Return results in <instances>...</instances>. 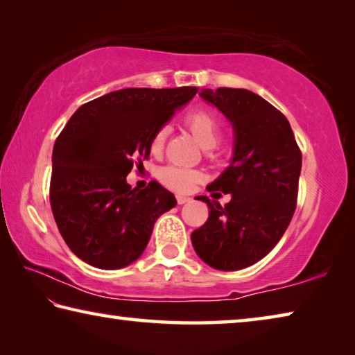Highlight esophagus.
<instances>
[{
	"mask_svg": "<svg viewBox=\"0 0 355 355\" xmlns=\"http://www.w3.org/2000/svg\"><path fill=\"white\" fill-rule=\"evenodd\" d=\"M189 200H191V197H188V196H183V194H178L177 196L178 205H184V203H188Z\"/></svg>",
	"mask_w": 355,
	"mask_h": 355,
	"instance_id": "1",
	"label": "esophagus"
}]
</instances>
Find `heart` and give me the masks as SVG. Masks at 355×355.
Segmentation results:
<instances>
[{"instance_id": "1", "label": "heart", "mask_w": 355, "mask_h": 355, "mask_svg": "<svg viewBox=\"0 0 355 355\" xmlns=\"http://www.w3.org/2000/svg\"><path fill=\"white\" fill-rule=\"evenodd\" d=\"M184 125L189 128V131L200 144L203 148H213L216 144L219 142L220 137V123L219 119L214 114L205 110V107H199V110L191 111L188 116L184 117ZM167 136V128H159L152 137V148L153 153H161L164 147ZM200 178L199 172L188 169V167L180 166H166L159 172V180L166 184L167 188L175 191H188L192 188L197 180Z\"/></svg>"}]
</instances>
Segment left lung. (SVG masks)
Here are the masks:
<instances>
[{
	"label": "left lung",
	"mask_w": 355,
	"mask_h": 355,
	"mask_svg": "<svg viewBox=\"0 0 355 355\" xmlns=\"http://www.w3.org/2000/svg\"><path fill=\"white\" fill-rule=\"evenodd\" d=\"M200 97L230 120L235 152L232 164L207 188L232 194V200L220 207L205 196L197 197L209 214L191 241L211 268L238 271L266 257L290 225L302 153L288 119L260 95L219 87L203 89Z\"/></svg>",
	"instance_id": "obj_1"
}]
</instances>
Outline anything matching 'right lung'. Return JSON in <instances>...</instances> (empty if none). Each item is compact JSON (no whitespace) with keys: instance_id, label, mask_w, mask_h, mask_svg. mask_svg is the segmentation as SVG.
<instances>
[{"instance_id":"1","label":"right lung","mask_w":355,"mask_h":355,"mask_svg":"<svg viewBox=\"0 0 355 355\" xmlns=\"http://www.w3.org/2000/svg\"><path fill=\"white\" fill-rule=\"evenodd\" d=\"M197 87H128L76 110L53 147L51 211L65 244L98 269L136 261L161 214L177 205L159 183L131 189L127 175L150 156L153 135Z\"/></svg>"}]
</instances>
